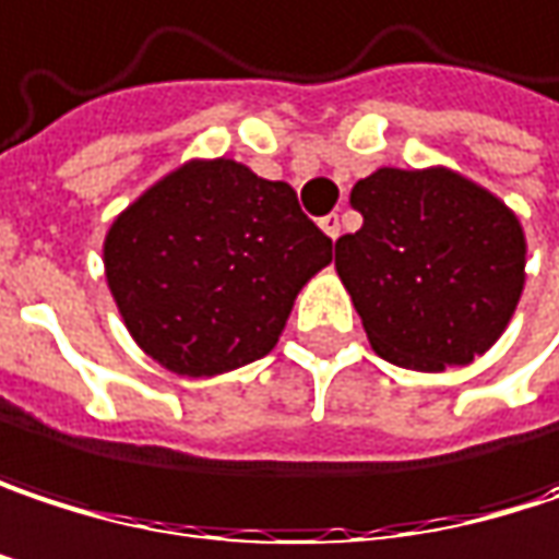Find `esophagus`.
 Listing matches in <instances>:
<instances>
[{"label":"esophagus","mask_w":559,"mask_h":559,"mask_svg":"<svg viewBox=\"0 0 559 559\" xmlns=\"http://www.w3.org/2000/svg\"><path fill=\"white\" fill-rule=\"evenodd\" d=\"M320 227H323V233H326L330 239H338V233H342V224H338V214H326V217L320 221Z\"/></svg>","instance_id":"obj_1"}]
</instances>
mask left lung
<instances>
[{
	"label": "left lung",
	"instance_id": "obj_1",
	"mask_svg": "<svg viewBox=\"0 0 559 559\" xmlns=\"http://www.w3.org/2000/svg\"><path fill=\"white\" fill-rule=\"evenodd\" d=\"M361 229L335 239V272L371 348L438 374L506 332L525 287V229L454 169L383 166L352 188Z\"/></svg>",
	"mask_w": 559,
	"mask_h": 559
}]
</instances>
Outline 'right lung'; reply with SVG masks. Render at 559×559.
<instances>
[{
	"mask_svg": "<svg viewBox=\"0 0 559 559\" xmlns=\"http://www.w3.org/2000/svg\"><path fill=\"white\" fill-rule=\"evenodd\" d=\"M105 278L133 342L166 371L214 378L278 345L332 239L287 181L236 159H188L105 233Z\"/></svg>",
	"mask_w": 559,
	"mask_h": 559,
	"instance_id": "1",
	"label": "right lung"
}]
</instances>
